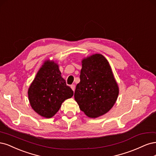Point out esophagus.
<instances>
[{"instance_id":"esophagus-1","label":"esophagus","mask_w":156,"mask_h":156,"mask_svg":"<svg viewBox=\"0 0 156 156\" xmlns=\"http://www.w3.org/2000/svg\"><path fill=\"white\" fill-rule=\"evenodd\" d=\"M71 89H73V91H74V90H75V85H74V84L71 85Z\"/></svg>"}]
</instances>
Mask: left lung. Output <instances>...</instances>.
Listing matches in <instances>:
<instances>
[{
	"label": "left lung",
	"mask_w": 156,
	"mask_h": 156,
	"mask_svg": "<svg viewBox=\"0 0 156 156\" xmlns=\"http://www.w3.org/2000/svg\"><path fill=\"white\" fill-rule=\"evenodd\" d=\"M82 66L74 99L87 117L102 116L113 108L119 93L112 67L100 54L83 58Z\"/></svg>",
	"instance_id": "1"
}]
</instances>
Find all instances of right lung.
<instances>
[{
    "label": "right lung",
    "mask_w": 156,
    "mask_h": 156,
    "mask_svg": "<svg viewBox=\"0 0 156 156\" xmlns=\"http://www.w3.org/2000/svg\"><path fill=\"white\" fill-rule=\"evenodd\" d=\"M32 108L40 116L50 119L54 116L65 100L73 96L66 84L56 61L46 59L40 67L28 90Z\"/></svg>",
    "instance_id": "add662e5"
}]
</instances>
